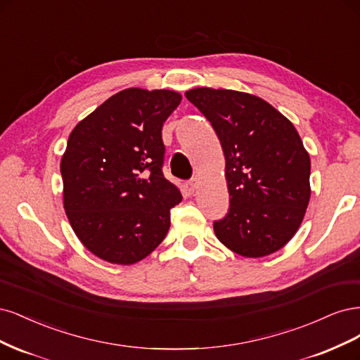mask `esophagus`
Masks as SVG:
<instances>
[{"mask_svg":"<svg viewBox=\"0 0 360 360\" xmlns=\"http://www.w3.org/2000/svg\"><path fill=\"white\" fill-rule=\"evenodd\" d=\"M197 178H193L191 181H188L187 182V191H188V194H194L195 193V190H197Z\"/></svg>","mask_w":360,"mask_h":360,"instance_id":"1","label":"esophagus"}]
</instances>
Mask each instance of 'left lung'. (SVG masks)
I'll return each instance as SVG.
<instances>
[{
    "mask_svg": "<svg viewBox=\"0 0 360 360\" xmlns=\"http://www.w3.org/2000/svg\"><path fill=\"white\" fill-rule=\"evenodd\" d=\"M185 97L212 124L226 158L230 207L214 223L218 240L252 259L283 248L311 195V161L295 125L247 92L194 88Z\"/></svg>",
    "mask_w": 360,
    "mask_h": 360,
    "instance_id": "obj_1",
    "label": "left lung"
}]
</instances>
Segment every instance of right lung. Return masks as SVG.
<instances>
[{"instance_id":"add662e5","label":"right lung","mask_w":360,"mask_h":360,"mask_svg":"<svg viewBox=\"0 0 360 360\" xmlns=\"http://www.w3.org/2000/svg\"><path fill=\"white\" fill-rule=\"evenodd\" d=\"M182 97L127 88L80 121L61 160L64 210L76 236L115 264L145 259L166 238L182 195L163 175L161 129Z\"/></svg>"}]
</instances>
